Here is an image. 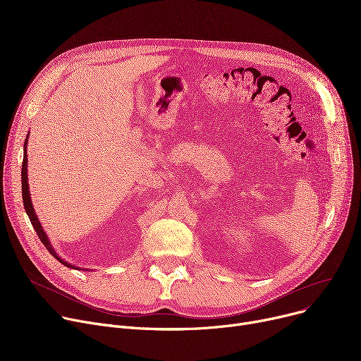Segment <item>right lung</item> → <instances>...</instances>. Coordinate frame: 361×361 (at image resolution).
Wrapping results in <instances>:
<instances>
[{"label":"right lung","mask_w":361,"mask_h":361,"mask_svg":"<svg viewBox=\"0 0 361 361\" xmlns=\"http://www.w3.org/2000/svg\"><path fill=\"white\" fill-rule=\"evenodd\" d=\"M26 147H27V139L25 140V152H23V164H22V195H23V204H25V211H26V214H27V216H29V219H30V222H32V225H33V228H35V231H36V234H37V237H39V240L42 241V244L45 245L47 247V250L55 257V259H59V262H61L64 267H67V268H71V269H79L78 267H73V264H70L68 262H66V260H63L59 255L55 253V250H54V247L51 245V241H49V238L47 237V234H45V231H44V228H42V225H41V222H39V219H37V216H36V214H35V209H33V204H32V199H30V192H29V183H27V152H26Z\"/></svg>","instance_id":"add662e5"}]
</instances>
